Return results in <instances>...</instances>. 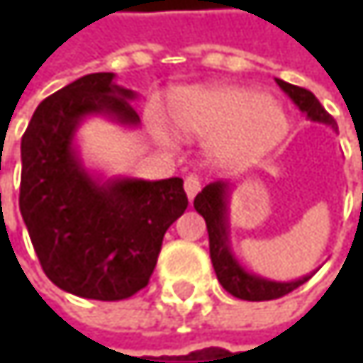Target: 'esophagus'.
I'll return each mask as SVG.
<instances>
[{"instance_id":"34e87169","label":"esophagus","mask_w":363,"mask_h":363,"mask_svg":"<svg viewBox=\"0 0 363 363\" xmlns=\"http://www.w3.org/2000/svg\"><path fill=\"white\" fill-rule=\"evenodd\" d=\"M199 189H201V181H199V177L189 174V177L184 179V191H186V197H189V199H193V197L199 193Z\"/></svg>"}]
</instances>
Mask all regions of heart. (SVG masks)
I'll return each mask as SVG.
<instances>
[{
  "mask_svg": "<svg viewBox=\"0 0 363 363\" xmlns=\"http://www.w3.org/2000/svg\"><path fill=\"white\" fill-rule=\"evenodd\" d=\"M168 121L182 138H210L212 153L223 162H252L271 151L288 132L284 109L267 96L240 86L182 88L168 101ZM153 134L170 145L157 119Z\"/></svg>",
  "mask_w": 363,
  "mask_h": 363,
  "instance_id": "b5f03b06",
  "label": "heart"
}]
</instances>
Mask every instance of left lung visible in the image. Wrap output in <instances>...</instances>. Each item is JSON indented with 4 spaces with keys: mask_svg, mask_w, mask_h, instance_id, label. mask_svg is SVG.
<instances>
[{
    "mask_svg": "<svg viewBox=\"0 0 363 363\" xmlns=\"http://www.w3.org/2000/svg\"><path fill=\"white\" fill-rule=\"evenodd\" d=\"M275 82L292 99V103L298 109L307 113V117L311 121H320V123L330 125L332 130H338L334 117L322 107V103L315 99L313 92L298 88V86H292L284 79H275ZM227 191H229L227 182H210L201 189V193H197V197L193 201L195 210L203 216L206 227H208L210 258H212V267L216 271L220 286L229 294H233L235 298H242V301H273V298L290 294L292 290H296L298 286L309 281L313 273L305 275L301 279H294V281H273V279L248 273L238 262V258L233 256L231 248H229Z\"/></svg>",
    "mask_w": 363,
    "mask_h": 363,
    "instance_id": "obj_1",
    "label": "left lung"
}]
</instances>
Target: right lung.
<instances>
[{
  "label": "right lung",
  "mask_w": 363,
  "mask_h": 363,
  "mask_svg": "<svg viewBox=\"0 0 363 363\" xmlns=\"http://www.w3.org/2000/svg\"><path fill=\"white\" fill-rule=\"evenodd\" d=\"M90 73L39 103L21 143V214L39 264L60 290L123 301L143 290L168 227L189 206L182 179H94L73 138L88 115L138 125L134 92Z\"/></svg>",
  "instance_id": "1"
}]
</instances>
